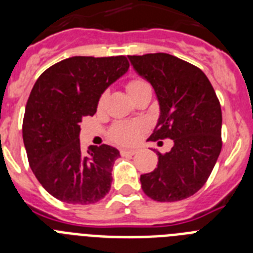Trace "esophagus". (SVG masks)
Masks as SVG:
<instances>
[{"label": "esophagus", "instance_id": "34e87169", "mask_svg": "<svg viewBox=\"0 0 253 253\" xmlns=\"http://www.w3.org/2000/svg\"><path fill=\"white\" fill-rule=\"evenodd\" d=\"M137 152V149H120V154L122 156H134Z\"/></svg>", "mask_w": 253, "mask_h": 253}]
</instances>
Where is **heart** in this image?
I'll return each mask as SVG.
<instances>
[{"instance_id": "obj_1", "label": "heart", "mask_w": 253, "mask_h": 253, "mask_svg": "<svg viewBox=\"0 0 253 253\" xmlns=\"http://www.w3.org/2000/svg\"><path fill=\"white\" fill-rule=\"evenodd\" d=\"M126 91L130 95L131 99H135L140 93L146 92V91H152V87L148 81L144 78H131L130 81L126 84ZM106 101V92L101 93L99 97L97 106H104ZM144 130V125L142 123H133V122H120L113 125L110 129V138L113 142L122 144V146H130L137 142L138 138L140 137L142 131Z\"/></svg>"}]
</instances>
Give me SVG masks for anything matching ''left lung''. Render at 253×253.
I'll use <instances>...</instances> for the list:
<instances>
[{
  "label": "left lung",
  "instance_id": "8db88e82",
  "mask_svg": "<svg viewBox=\"0 0 253 253\" xmlns=\"http://www.w3.org/2000/svg\"><path fill=\"white\" fill-rule=\"evenodd\" d=\"M151 82L161 115L151 140L172 139L157 169L140 175L147 196L161 203L190 198L205 185L222 151V109L213 86L194 64L167 53L129 55Z\"/></svg>",
  "mask_w": 253,
  "mask_h": 253
}]
</instances>
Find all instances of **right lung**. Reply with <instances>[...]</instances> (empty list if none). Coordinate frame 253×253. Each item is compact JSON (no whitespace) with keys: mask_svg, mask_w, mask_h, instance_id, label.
<instances>
[{"mask_svg":"<svg viewBox=\"0 0 253 253\" xmlns=\"http://www.w3.org/2000/svg\"><path fill=\"white\" fill-rule=\"evenodd\" d=\"M129 68L125 55L71 57L45 69L35 82L22 120L29 165L42 186L68 204H93L111 187L119 151L102 144L84 154L80 130L99 97Z\"/></svg>","mask_w":253,"mask_h":253,"instance_id":"right-lung-1","label":"right lung"}]
</instances>
